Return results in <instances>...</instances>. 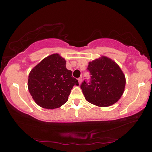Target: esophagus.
Returning a JSON list of instances; mask_svg holds the SVG:
<instances>
[{
	"mask_svg": "<svg viewBox=\"0 0 152 152\" xmlns=\"http://www.w3.org/2000/svg\"><path fill=\"white\" fill-rule=\"evenodd\" d=\"M78 80V82H79V84H81V82H82V77H80V78H79Z\"/></svg>",
	"mask_w": 152,
	"mask_h": 152,
	"instance_id": "esophagus-1",
	"label": "esophagus"
}]
</instances>
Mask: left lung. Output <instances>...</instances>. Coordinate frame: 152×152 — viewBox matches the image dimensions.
<instances>
[{"mask_svg":"<svg viewBox=\"0 0 152 152\" xmlns=\"http://www.w3.org/2000/svg\"><path fill=\"white\" fill-rule=\"evenodd\" d=\"M91 78L80 88L86 100L99 107H109L118 101L124 92L125 77L119 66L110 59L102 57L89 62Z\"/></svg>","mask_w":152,"mask_h":152,"instance_id":"left-lung-1","label":"left lung"}]
</instances>
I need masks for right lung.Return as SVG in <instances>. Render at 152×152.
I'll return each instance as SVG.
<instances>
[{"label":"right lung","instance_id":"1","mask_svg":"<svg viewBox=\"0 0 152 152\" xmlns=\"http://www.w3.org/2000/svg\"><path fill=\"white\" fill-rule=\"evenodd\" d=\"M78 81L66 67V61L55 53L45 58L30 72L28 89L41 107L53 109L68 101V96Z\"/></svg>","mask_w":152,"mask_h":152}]
</instances>
